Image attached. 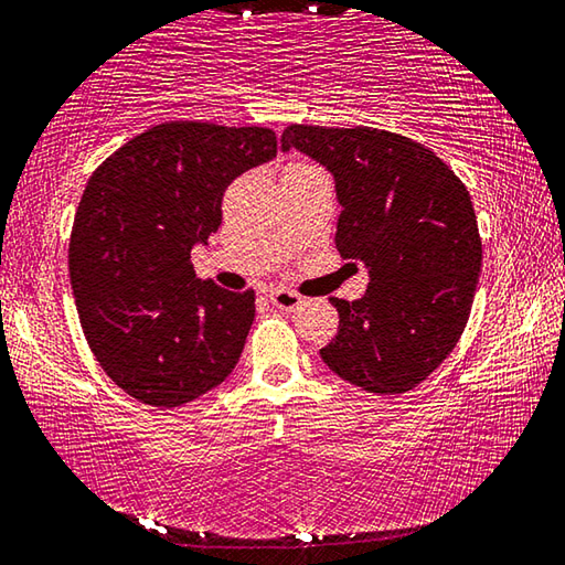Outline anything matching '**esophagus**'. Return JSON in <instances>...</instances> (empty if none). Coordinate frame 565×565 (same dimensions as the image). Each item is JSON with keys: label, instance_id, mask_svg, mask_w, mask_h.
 <instances>
[{"label": "esophagus", "instance_id": "esophagus-1", "mask_svg": "<svg viewBox=\"0 0 565 565\" xmlns=\"http://www.w3.org/2000/svg\"><path fill=\"white\" fill-rule=\"evenodd\" d=\"M268 299H271L274 307L281 309V311H294L303 301L297 291L284 289V286H274V289L268 291Z\"/></svg>", "mask_w": 565, "mask_h": 565}]
</instances>
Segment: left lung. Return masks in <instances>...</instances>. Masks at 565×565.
I'll return each instance as SVG.
<instances>
[{
	"instance_id": "left-lung-1",
	"label": "left lung",
	"mask_w": 565,
	"mask_h": 565,
	"mask_svg": "<svg viewBox=\"0 0 565 565\" xmlns=\"http://www.w3.org/2000/svg\"><path fill=\"white\" fill-rule=\"evenodd\" d=\"M291 148L334 175L337 248L370 268L362 299H329L339 329L321 360L374 395L409 392L468 324L482 262L468 188L423 142L390 130L289 125L281 150Z\"/></svg>"
}]
</instances>
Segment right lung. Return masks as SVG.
<instances>
[{"mask_svg":"<svg viewBox=\"0 0 565 565\" xmlns=\"http://www.w3.org/2000/svg\"><path fill=\"white\" fill-rule=\"evenodd\" d=\"M274 156L268 128L173 120L87 181L70 236L75 307L95 360L142 405L181 407L234 372L256 297L195 279L191 248L218 231L231 181Z\"/></svg>","mask_w":565,"mask_h":565,"instance_id":"right-lung-1","label":"right lung"}]
</instances>
